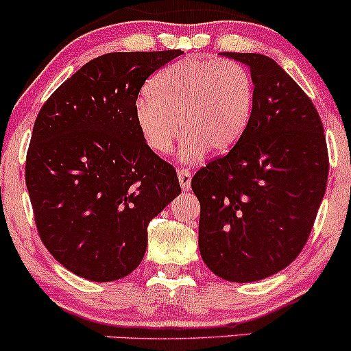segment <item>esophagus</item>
Segmentation results:
<instances>
[{"mask_svg": "<svg viewBox=\"0 0 351 351\" xmlns=\"http://www.w3.org/2000/svg\"><path fill=\"white\" fill-rule=\"evenodd\" d=\"M178 181L180 186L183 191H189L191 189V173L189 170H184V168H180L178 170Z\"/></svg>", "mask_w": 351, "mask_h": 351, "instance_id": "1", "label": "esophagus"}]
</instances>
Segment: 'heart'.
I'll list each match as a JSON object with an SVG mask.
<instances>
[{"instance_id":"heart-1","label":"heart","mask_w":351,"mask_h":351,"mask_svg":"<svg viewBox=\"0 0 351 351\" xmlns=\"http://www.w3.org/2000/svg\"><path fill=\"white\" fill-rule=\"evenodd\" d=\"M254 106V84L241 64L209 58H184L155 74L147 97L135 107V123L147 147L170 155L176 140L184 162L224 155L247 128ZM182 125H180L179 123Z\"/></svg>"}]
</instances>
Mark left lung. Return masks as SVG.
<instances>
[{"label": "left lung", "mask_w": 351, "mask_h": 351, "mask_svg": "<svg viewBox=\"0 0 351 351\" xmlns=\"http://www.w3.org/2000/svg\"><path fill=\"white\" fill-rule=\"evenodd\" d=\"M221 56L251 72L254 106L234 148L191 180L199 252L221 279L256 282L287 267L307 243L327 188V142L312 100L276 60Z\"/></svg>", "instance_id": "obj_1"}]
</instances>
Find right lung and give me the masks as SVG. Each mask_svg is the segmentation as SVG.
I'll list each match as a JSON object with an SVG mask.
<instances>
[{
	"label": "right lung",
	"mask_w": 351,
	"mask_h": 351,
	"mask_svg": "<svg viewBox=\"0 0 351 351\" xmlns=\"http://www.w3.org/2000/svg\"><path fill=\"white\" fill-rule=\"evenodd\" d=\"M183 51L110 52L71 75L44 104L26 156L41 241L75 276L112 282L134 272L148 223L181 193L176 171L135 123L138 92Z\"/></svg>",
	"instance_id": "1"
}]
</instances>
